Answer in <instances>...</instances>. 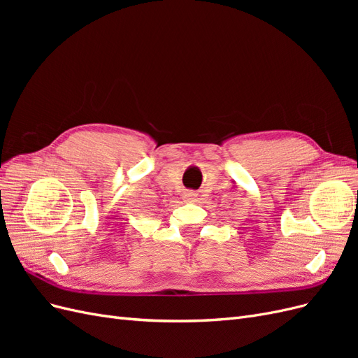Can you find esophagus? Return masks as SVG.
Listing matches in <instances>:
<instances>
[{"mask_svg": "<svg viewBox=\"0 0 358 358\" xmlns=\"http://www.w3.org/2000/svg\"><path fill=\"white\" fill-rule=\"evenodd\" d=\"M197 197V192L196 191H185L183 192V199H185L187 201H194Z\"/></svg>", "mask_w": 358, "mask_h": 358, "instance_id": "34e87169", "label": "esophagus"}]
</instances>
